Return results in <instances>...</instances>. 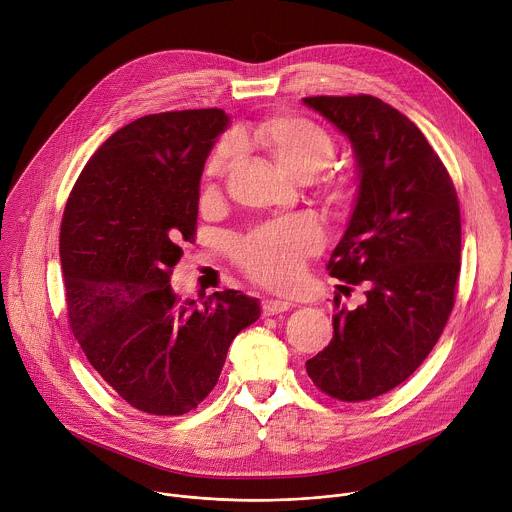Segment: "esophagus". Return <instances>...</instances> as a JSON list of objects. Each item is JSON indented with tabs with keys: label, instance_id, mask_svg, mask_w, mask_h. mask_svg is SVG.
Listing matches in <instances>:
<instances>
[{
	"label": "esophagus",
	"instance_id": "obj_1",
	"mask_svg": "<svg viewBox=\"0 0 512 512\" xmlns=\"http://www.w3.org/2000/svg\"><path fill=\"white\" fill-rule=\"evenodd\" d=\"M289 307H291L289 301H283V299H265V301L261 303V313H263L265 317H269V315L283 313V311H287Z\"/></svg>",
	"mask_w": 512,
	"mask_h": 512
}]
</instances>
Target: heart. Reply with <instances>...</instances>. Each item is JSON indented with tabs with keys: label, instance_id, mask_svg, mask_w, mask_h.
<instances>
[{
	"label": "heart",
	"instance_id": "heart-1",
	"mask_svg": "<svg viewBox=\"0 0 512 512\" xmlns=\"http://www.w3.org/2000/svg\"><path fill=\"white\" fill-rule=\"evenodd\" d=\"M245 140L263 146L269 156L295 179H309L323 170L333 154V136L317 122L297 114H275L241 134ZM239 154L235 134H225L207 160L209 175H223ZM350 173H325L317 187L329 205L344 207L354 195ZM323 247V231L309 215H283L257 225L243 235L233 249L243 273L269 289L291 287L309 257Z\"/></svg>",
	"mask_w": 512,
	"mask_h": 512
}]
</instances>
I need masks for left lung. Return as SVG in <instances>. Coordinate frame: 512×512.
I'll return each mask as SVG.
<instances>
[{
  "label": "left lung",
  "instance_id": "left-lung-1",
  "mask_svg": "<svg viewBox=\"0 0 512 512\" xmlns=\"http://www.w3.org/2000/svg\"><path fill=\"white\" fill-rule=\"evenodd\" d=\"M303 102L354 144L360 197L327 271L368 285V301L352 311L333 299V337L305 370L323 394L364 402L408 380L442 335L460 275L458 195L420 128L384 100L354 94Z\"/></svg>",
  "mask_w": 512,
  "mask_h": 512
}]
</instances>
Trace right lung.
<instances>
[{
  "label": "right lung",
  "mask_w": 512,
  "mask_h": 512,
  "mask_svg": "<svg viewBox=\"0 0 512 512\" xmlns=\"http://www.w3.org/2000/svg\"><path fill=\"white\" fill-rule=\"evenodd\" d=\"M221 108L142 116L86 162L60 227L66 309L100 378L132 408L183 416L217 386L235 335L259 319L257 299L215 291L201 305L170 289L195 243L199 183Z\"/></svg>",
  "instance_id": "add662e5"
}]
</instances>
